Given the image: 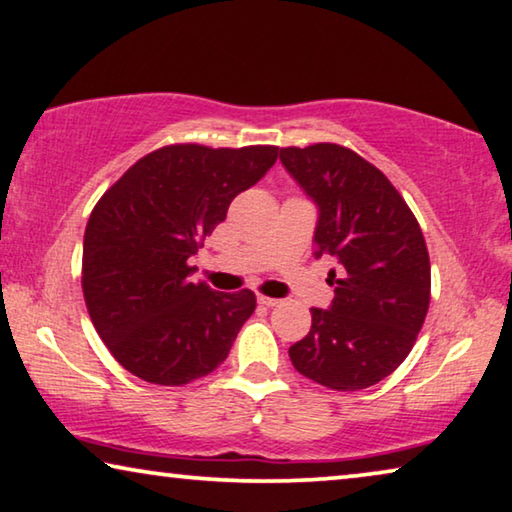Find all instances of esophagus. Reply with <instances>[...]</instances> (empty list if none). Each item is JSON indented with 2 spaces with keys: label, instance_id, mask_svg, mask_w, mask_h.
I'll return each instance as SVG.
<instances>
[{
  "label": "esophagus",
  "instance_id": "obj_1",
  "mask_svg": "<svg viewBox=\"0 0 512 512\" xmlns=\"http://www.w3.org/2000/svg\"><path fill=\"white\" fill-rule=\"evenodd\" d=\"M257 301L262 303V305H266V308H273V305L280 303V299H271V296H262V294L257 296Z\"/></svg>",
  "mask_w": 512,
  "mask_h": 512
}]
</instances>
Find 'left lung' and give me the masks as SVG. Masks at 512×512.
Here are the masks:
<instances>
[{
	"mask_svg": "<svg viewBox=\"0 0 512 512\" xmlns=\"http://www.w3.org/2000/svg\"><path fill=\"white\" fill-rule=\"evenodd\" d=\"M280 163L317 207L315 257L331 255L335 299L310 308L292 365L333 391H361L398 368L430 305V257L414 213L375 165L338 144L280 149Z\"/></svg>",
	"mask_w": 512,
	"mask_h": 512,
	"instance_id": "obj_1",
	"label": "left lung"
}]
</instances>
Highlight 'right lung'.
<instances>
[{
  "label": "right lung",
  "mask_w": 512,
  "mask_h": 512,
  "mask_svg": "<svg viewBox=\"0 0 512 512\" xmlns=\"http://www.w3.org/2000/svg\"><path fill=\"white\" fill-rule=\"evenodd\" d=\"M276 158L278 147H163L137 160L91 211L82 292L101 340L135 377L181 386L230 354L255 294L193 282L190 257Z\"/></svg>",
  "instance_id": "1"
}]
</instances>
